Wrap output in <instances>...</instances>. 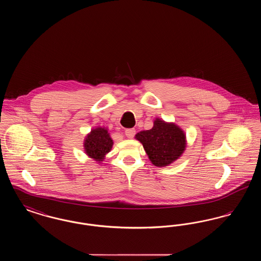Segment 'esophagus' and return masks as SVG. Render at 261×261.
I'll return each instance as SVG.
<instances>
[{
  "instance_id": "esophagus-1",
  "label": "esophagus",
  "mask_w": 261,
  "mask_h": 261,
  "mask_svg": "<svg viewBox=\"0 0 261 261\" xmlns=\"http://www.w3.org/2000/svg\"><path fill=\"white\" fill-rule=\"evenodd\" d=\"M135 134H136V130L134 128H129V129L125 130V135H126L127 138H129V139L133 138V137L135 136Z\"/></svg>"
}]
</instances>
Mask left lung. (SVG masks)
<instances>
[{"label": "left lung", "instance_id": "8db88e82", "mask_svg": "<svg viewBox=\"0 0 261 261\" xmlns=\"http://www.w3.org/2000/svg\"><path fill=\"white\" fill-rule=\"evenodd\" d=\"M136 139L143 144L149 161L159 167L176 161L186 147L184 132L173 123H166L159 118L150 130L138 133Z\"/></svg>", "mask_w": 261, "mask_h": 261}]
</instances>
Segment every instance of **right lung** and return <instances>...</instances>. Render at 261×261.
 I'll use <instances>...</instances> for the list:
<instances>
[{"instance_id": "add662e5", "label": "right lung", "mask_w": 261, "mask_h": 261, "mask_svg": "<svg viewBox=\"0 0 261 261\" xmlns=\"http://www.w3.org/2000/svg\"><path fill=\"white\" fill-rule=\"evenodd\" d=\"M113 142L107 129L98 127L88 135L84 148L88 155L97 162H102L105 155L111 151Z\"/></svg>"}]
</instances>
